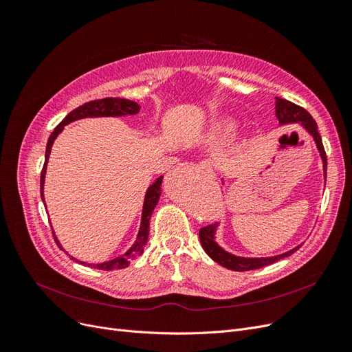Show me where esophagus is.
Wrapping results in <instances>:
<instances>
[{"instance_id":"34e87169","label":"esophagus","mask_w":352,"mask_h":352,"mask_svg":"<svg viewBox=\"0 0 352 352\" xmlns=\"http://www.w3.org/2000/svg\"><path fill=\"white\" fill-rule=\"evenodd\" d=\"M199 167L204 168V170H208V172H212V170H211V164H210L208 162H201V163H199Z\"/></svg>"}]
</instances>
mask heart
<instances>
[{
	"label": "heart",
	"instance_id": "b5f03b06",
	"mask_svg": "<svg viewBox=\"0 0 352 352\" xmlns=\"http://www.w3.org/2000/svg\"><path fill=\"white\" fill-rule=\"evenodd\" d=\"M236 129L238 123L233 119H220L211 124L208 135L216 141H229L235 136Z\"/></svg>",
	"mask_w": 352,
	"mask_h": 352
}]
</instances>
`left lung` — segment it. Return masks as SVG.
Listing matches in <instances>:
<instances>
[{"mask_svg":"<svg viewBox=\"0 0 352 352\" xmlns=\"http://www.w3.org/2000/svg\"><path fill=\"white\" fill-rule=\"evenodd\" d=\"M276 117L279 119L280 124H286V123H301L307 132L313 135L317 150L320 153L322 162H323V170H324V177H326V170H327V158H326V151L324 146L322 142V136L317 131V123L314 122V119L311 117V114L308 113L305 109L300 107L291 101L283 100V98H276ZM216 229L217 225H208L199 229V241L202 248L208 254V257L211 260H214L216 263H219L223 267H226L229 270H235V272H247V270H257L261 267H265V265L273 264L276 261H279L282 258L289 257L291 254H294L301 245L292 248L291 251L283 252L280 255H274V257H265V258H245V257H236L228 251L223 250L221 247H219V243L214 239L216 235Z\"/></svg>","mask_w":352,"mask_h":352,"instance_id":"left-lung-1","label":"left lung"}]
</instances>
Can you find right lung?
Segmentation results:
<instances>
[{
	"label": "right lung",
	"instance_id": "add662e5",
	"mask_svg": "<svg viewBox=\"0 0 352 352\" xmlns=\"http://www.w3.org/2000/svg\"><path fill=\"white\" fill-rule=\"evenodd\" d=\"M140 110H141L140 105H138L133 101H131V100L111 98L110 97V98L89 101L87 104L80 105V107L74 109L73 111H70L65 117V119H63L56 126V129L52 131V133L48 138L47 151H45V163H44V167H42V172H41V198H42V201H44V180H45L47 163H48V157H50V153H51V146H52V144H54L58 133L63 129H65L66 124H69L74 120L85 119V117H117V116L136 114V113H140ZM162 182H163V176H160L146 190L145 201H144V210H142V219H141V228H140V232H138L136 241H135L132 247L126 251L124 255H120V257H116L110 261H105V263H101V264H88L89 267L100 269V270H109V272L110 270L124 269L138 257V255H141L144 252V247L146 245L148 235H150V219H151L153 211H154L157 202L160 199V195H162ZM44 204H45V201H44ZM52 236H54L56 243L61 248V245H60L58 239L56 238L54 232H52ZM73 260H76V258H73ZM80 264H85V263L80 261Z\"/></svg>",
	"mask_w": 352,
	"mask_h": 352
}]
</instances>
